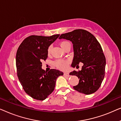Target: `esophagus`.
Segmentation results:
<instances>
[{"instance_id":"34e87169","label":"esophagus","mask_w":121,"mask_h":121,"mask_svg":"<svg viewBox=\"0 0 121 121\" xmlns=\"http://www.w3.org/2000/svg\"><path fill=\"white\" fill-rule=\"evenodd\" d=\"M64 76L65 77H70V75H69V74L68 73H64Z\"/></svg>"}]
</instances>
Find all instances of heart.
<instances>
[{"instance_id":"obj_1","label":"heart","mask_w":121,"mask_h":121,"mask_svg":"<svg viewBox=\"0 0 121 121\" xmlns=\"http://www.w3.org/2000/svg\"><path fill=\"white\" fill-rule=\"evenodd\" d=\"M69 44L70 43H69L68 41H62L59 43V45H60V47H62L64 50L65 49L66 47H67ZM51 52V46H49V47L47 49L48 54H50ZM69 62H70V61H69L68 59H57V60H56L55 62H54V64L56 67L58 68L62 69V70H65V69L67 68Z\"/></svg>"}]
</instances>
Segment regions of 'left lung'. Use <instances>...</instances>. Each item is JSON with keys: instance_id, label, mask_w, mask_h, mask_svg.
Listing matches in <instances>:
<instances>
[{"instance_id": "obj_1", "label": "left lung", "mask_w": 121, "mask_h": 121, "mask_svg": "<svg viewBox=\"0 0 121 121\" xmlns=\"http://www.w3.org/2000/svg\"><path fill=\"white\" fill-rule=\"evenodd\" d=\"M59 39L70 41L73 44L72 67H77L79 63H83L82 70L69 74L79 79L74 89L86 95L94 93L101 85L105 73L106 58L98 41L90 32L82 29L62 34Z\"/></svg>"}]
</instances>
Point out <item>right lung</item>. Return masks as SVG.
Returning <instances> with one entry per match:
<instances>
[{"label":"right lung","instance_id":"right-lung-1","mask_svg":"<svg viewBox=\"0 0 121 121\" xmlns=\"http://www.w3.org/2000/svg\"><path fill=\"white\" fill-rule=\"evenodd\" d=\"M59 35L51 36L31 35L26 38L18 48L16 65L18 78L25 91L37 100H44L53 91L56 79L63 73L52 69H42V60L48 57L47 49Z\"/></svg>","mask_w":121,"mask_h":121}]
</instances>
